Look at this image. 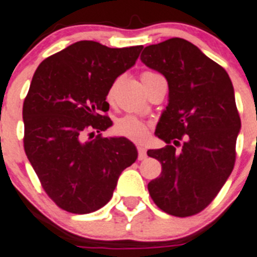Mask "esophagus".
<instances>
[{
  "label": "esophagus",
  "instance_id": "34e87169",
  "mask_svg": "<svg viewBox=\"0 0 257 257\" xmlns=\"http://www.w3.org/2000/svg\"><path fill=\"white\" fill-rule=\"evenodd\" d=\"M137 150H139V159L140 161H142V159H145L148 155H146V149L144 148L142 145L137 146Z\"/></svg>",
  "mask_w": 257,
  "mask_h": 257
}]
</instances>
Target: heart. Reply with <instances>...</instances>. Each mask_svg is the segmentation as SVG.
<instances>
[{"label":"heart","mask_w":257,"mask_h":257,"mask_svg":"<svg viewBox=\"0 0 257 257\" xmlns=\"http://www.w3.org/2000/svg\"><path fill=\"white\" fill-rule=\"evenodd\" d=\"M155 73L152 72H145L142 73L141 79H145L150 75H154ZM113 88L111 87L108 91V99L111 100L113 96ZM113 132L116 136L120 137H125V139L132 140V141H142L148 135V125L142 121L141 118L136 117L133 115H125L122 117L117 118L116 122L113 124Z\"/></svg>","instance_id":"1"}]
</instances>
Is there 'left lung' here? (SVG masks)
Here are the masks:
<instances>
[{
  "label": "left lung",
  "mask_w": 257,
  "mask_h": 257,
  "mask_svg": "<svg viewBox=\"0 0 257 257\" xmlns=\"http://www.w3.org/2000/svg\"><path fill=\"white\" fill-rule=\"evenodd\" d=\"M141 61L169 83V104L155 129L167 145L148 150L162 165L159 178L148 184L149 193L167 214H197L234 169L240 117L231 79L221 65L180 38L146 47Z\"/></svg>",
  "instance_id": "obj_1"
}]
</instances>
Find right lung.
<instances>
[{
    "label": "right lung",
    "instance_id": "right-lung-1",
    "mask_svg": "<svg viewBox=\"0 0 257 257\" xmlns=\"http://www.w3.org/2000/svg\"><path fill=\"white\" fill-rule=\"evenodd\" d=\"M142 48L82 40L49 56L32 77L23 103L25 152L45 193L66 212L86 214L104 206L120 174L137 159L129 140L100 132L112 125L103 115L109 88Z\"/></svg>",
    "mask_w": 257,
    "mask_h": 257
}]
</instances>
